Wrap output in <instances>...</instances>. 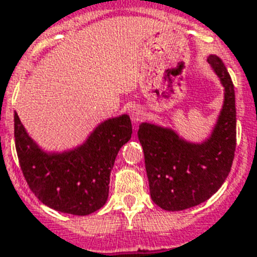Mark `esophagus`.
<instances>
[{
  "mask_svg": "<svg viewBox=\"0 0 257 257\" xmlns=\"http://www.w3.org/2000/svg\"><path fill=\"white\" fill-rule=\"evenodd\" d=\"M145 111H143V108L141 107H134L132 108V111H131V117H132V121L133 123H140L141 120L145 117Z\"/></svg>",
  "mask_w": 257,
  "mask_h": 257,
  "instance_id": "1",
  "label": "esophagus"
}]
</instances>
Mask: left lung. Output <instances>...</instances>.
I'll list each match as a JSON object with an SVG mask.
<instances>
[{
    "label": "left lung",
    "instance_id": "1",
    "mask_svg": "<svg viewBox=\"0 0 257 257\" xmlns=\"http://www.w3.org/2000/svg\"><path fill=\"white\" fill-rule=\"evenodd\" d=\"M224 87V103L210 137L191 143L169 128L142 123L138 140L151 198L168 211H180L209 200L225 182L235 151L234 85L223 61L207 59Z\"/></svg>",
    "mask_w": 257,
    "mask_h": 257
}]
</instances>
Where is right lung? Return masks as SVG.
I'll use <instances>...</instances> for the list:
<instances>
[{"label":"right lung","mask_w":257,"mask_h":257,"mask_svg":"<svg viewBox=\"0 0 257 257\" xmlns=\"http://www.w3.org/2000/svg\"><path fill=\"white\" fill-rule=\"evenodd\" d=\"M15 146L28 186L41 202L71 215H89L107 201L115 157L132 137L128 115L105 120L77 149L47 154L14 115Z\"/></svg>","instance_id":"right-lung-1"}]
</instances>
